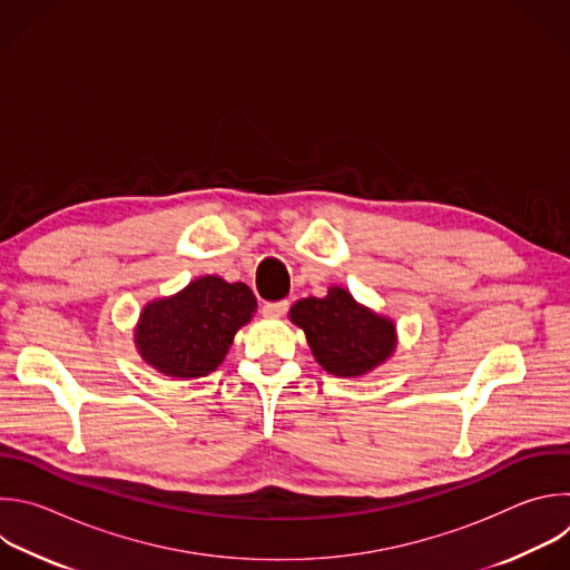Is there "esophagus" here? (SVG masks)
Masks as SVG:
<instances>
[{
  "label": "esophagus",
  "instance_id": "esophagus-1",
  "mask_svg": "<svg viewBox=\"0 0 570 570\" xmlns=\"http://www.w3.org/2000/svg\"><path fill=\"white\" fill-rule=\"evenodd\" d=\"M286 311H288V302H271V304H264L262 308L264 317H282Z\"/></svg>",
  "mask_w": 570,
  "mask_h": 570
}]
</instances>
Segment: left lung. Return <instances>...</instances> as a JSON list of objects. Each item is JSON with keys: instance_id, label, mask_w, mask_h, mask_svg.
<instances>
[{"instance_id": "8db88e82", "label": "left lung", "mask_w": 570, "mask_h": 570, "mask_svg": "<svg viewBox=\"0 0 570 570\" xmlns=\"http://www.w3.org/2000/svg\"><path fill=\"white\" fill-rule=\"evenodd\" d=\"M291 322L306 335L317 364L335 377H360L385 364L399 346L396 322L360 304L346 288L291 306Z\"/></svg>"}]
</instances>
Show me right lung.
<instances>
[{
	"label": "right lung",
	"instance_id": "add662e5",
	"mask_svg": "<svg viewBox=\"0 0 570 570\" xmlns=\"http://www.w3.org/2000/svg\"><path fill=\"white\" fill-rule=\"evenodd\" d=\"M255 311L257 299L246 284L204 275L174 295L147 302L134 326V344L163 375L204 377L226 360L235 333Z\"/></svg>",
	"mask_w": 570,
	"mask_h": 570
}]
</instances>
